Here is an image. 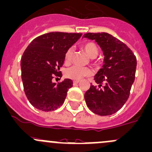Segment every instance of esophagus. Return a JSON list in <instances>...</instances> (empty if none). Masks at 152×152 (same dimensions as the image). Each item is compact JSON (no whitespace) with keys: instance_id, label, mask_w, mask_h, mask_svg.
<instances>
[{"instance_id":"34e87169","label":"esophagus","mask_w":152,"mask_h":152,"mask_svg":"<svg viewBox=\"0 0 152 152\" xmlns=\"http://www.w3.org/2000/svg\"><path fill=\"white\" fill-rule=\"evenodd\" d=\"M79 83V81H73V85H76Z\"/></svg>"}]
</instances>
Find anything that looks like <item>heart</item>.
Instances as JSON below:
<instances>
[{"instance_id": "b5f03b06", "label": "heart", "mask_w": 152, "mask_h": 152, "mask_svg": "<svg viewBox=\"0 0 152 152\" xmlns=\"http://www.w3.org/2000/svg\"><path fill=\"white\" fill-rule=\"evenodd\" d=\"M82 49L87 55L93 60L97 57L99 53V48L95 43L92 41H88L83 44ZM72 57H73V49L69 48L66 51L64 57V61L65 64H69L71 62ZM92 74V71L88 68H81L78 66H72L67 68L65 71V76L68 79H72L75 81H79L84 77L89 76Z\"/></svg>"}]
</instances>
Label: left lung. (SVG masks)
I'll list each match as a JSON object with an SVG mask.
<instances>
[{
  "label": "left lung",
  "instance_id": "1",
  "mask_svg": "<svg viewBox=\"0 0 152 152\" xmlns=\"http://www.w3.org/2000/svg\"><path fill=\"white\" fill-rule=\"evenodd\" d=\"M84 38L95 40L103 52L104 65L95 76L98 86L90 85L84 99L93 113L108 116L117 112L130 96L136 71V57L120 40L107 33H88Z\"/></svg>",
  "mask_w": 152,
  "mask_h": 152
}]
</instances>
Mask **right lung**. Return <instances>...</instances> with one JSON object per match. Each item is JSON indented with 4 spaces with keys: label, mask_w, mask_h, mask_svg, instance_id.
I'll list each match as a JSON object with an SVG mask.
<instances>
[{
    "label": "right lung",
    "mask_w": 152,
    "mask_h": 152,
    "mask_svg": "<svg viewBox=\"0 0 152 152\" xmlns=\"http://www.w3.org/2000/svg\"><path fill=\"white\" fill-rule=\"evenodd\" d=\"M82 36L81 33L52 32L38 36L25 49L21 59L24 91L33 106L44 111H55L63 104L68 89L73 87L70 79L52 82L60 71L66 51Z\"/></svg>",
    "instance_id": "right-lung-1"
}]
</instances>
